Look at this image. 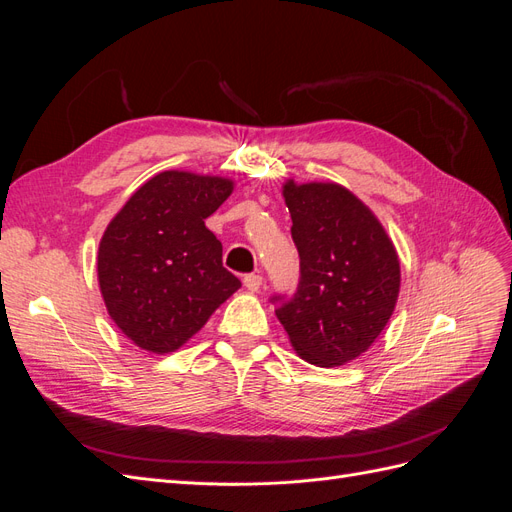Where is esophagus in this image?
I'll return each mask as SVG.
<instances>
[{"label":"esophagus","instance_id":"1","mask_svg":"<svg viewBox=\"0 0 512 512\" xmlns=\"http://www.w3.org/2000/svg\"><path fill=\"white\" fill-rule=\"evenodd\" d=\"M243 286L250 290V292H258V288L262 286V275H258V273H250V275H245L243 277Z\"/></svg>","mask_w":512,"mask_h":512}]
</instances>
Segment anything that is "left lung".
Wrapping results in <instances>:
<instances>
[{"instance_id": "left-lung-1", "label": "left lung", "mask_w": 512, "mask_h": 512, "mask_svg": "<svg viewBox=\"0 0 512 512\" xmlns=\"http://www.w3.org/2000/svg\"><path fill=\"white\" fill-rule=\"evenodd\" d=\"M282 196L301 282L275 316L303 361L346 365L369 350L395 312L397 250L374 211L344 185L288 179Z\"/></svg>"}]
</instances>
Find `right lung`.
Here are the masks:
<instances>
[{"label":"right lung","mask_w":512,"mask_h":512,"mask_svg":"<svg viewBox=\"0 0 512 512\" xmlns=\"http://www.w3.org/2000/svg\"><path fill=\"white\" fill-rule=\"evenodd\" d=\"M232 190L228 177L164 170L108 222L98 284L108 316L138 348L179 350L241 288L222 267V243L205 226Z\"/></svg>","instance_id":"obj_1"}]
</instances>
